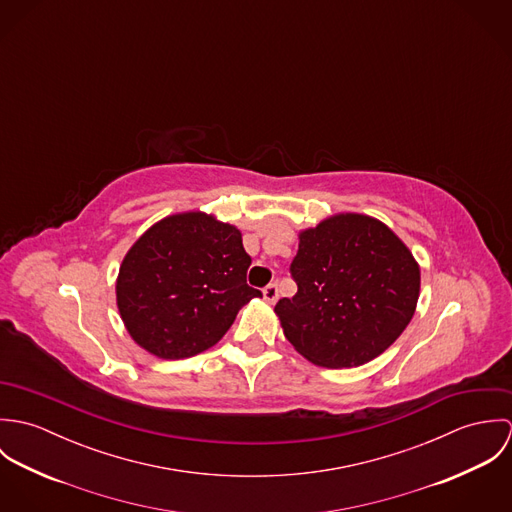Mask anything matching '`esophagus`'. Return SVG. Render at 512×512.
I'll return each mask as SVG.
<instances>
[{
	"instance_id": "esophagus-1",
	"label": "esophagus",
	"mask_w": 512,
	"mask_h": 512,
	"mask_svg": "<svg viewBox=\"0 0 512 512\" xmlns=\"http://www.w3.org/2000/svg\"><path fill=\"white\" fill-rule=\"evenodd\" d=\"M262 295H264V299H266L268 303H274V301L278 299V284L266 286V288L262 290Z\"/></svg>"
}]
</instances>
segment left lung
<instances>
[{"label":"left lung","instance_id":"obj_1","mask_svg":"<svg viewBox=\"0 0 512 512\" xmlns=\"http://www.w3.org/2000/svg\"><path fill=\"white\" fill-rule=\"evenodd\" d=\"M297 293L276 303L286 339L309 363L361 366L408 327L420 297V266L378 219L341 213L299 232Z\"/></svg>","mask_w":512,"mask_h":512}]
</instances>
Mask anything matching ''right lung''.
Returning <instances> with one entry per match:
<instances>
[{
	"instance_id": "1",
	"label": "right lung",
	"mask_w": 512,
	"mask_h": 512,
	"mask_svg": "<svg viewBox=\"0 0 512 512\" xmlns=\"http://www.w3.org/2000/svg\"><path fill=\"white\" fill-rule=\"evenodd\" d=\"M250 256L236 226L189 211L157 220L134 242L116 280L130 337L159 359L195 357L262 292L246 284Z\"/></svg>"
}]
</instances>
